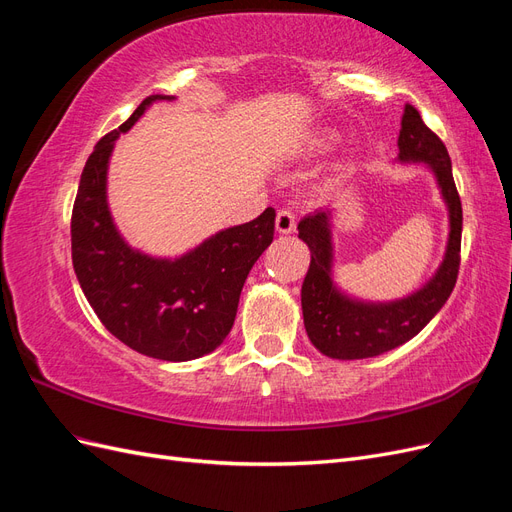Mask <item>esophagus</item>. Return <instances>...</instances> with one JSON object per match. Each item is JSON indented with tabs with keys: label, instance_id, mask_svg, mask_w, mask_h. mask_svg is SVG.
Returning <instances> with one entry per match:
<instances>
[{
	"label": "esophagus",
	"instance_id": "obj_1",
	"mask_svg": "<svg viewBox=\"0 0 512 512\" xmlns=\"http://www.w3.org/2000/svg\"><path fill=\"white\" fill-rule=\"evenodd\" d=\"M297 228V218H294V213L290 209H280L275 215V230L280 232V235H290Z\"/></svg>",
	"mask_w": 512,
	"mask_h": 512
}]
</instances>
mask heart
I'll return each mask as SVG.
<instances>
[{"mask_svg": "<svg viewBox=\"0 0 512 512\" xmlns=\"http://www.w3.org/2000/svg\"><path fill=\"white\" fill-rule=\"evenodd\" d=\"M320 145H322V143H320Z\"/></svg>", "mask_w": 512, "mask_h": 512, "instance_id": "heart-1", "label": "heart"}]
</instances>
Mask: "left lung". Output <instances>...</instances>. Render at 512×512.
I'll return each instance as SVG.
<instances>
[{
    "instance_id": "1",
    "label": "left lung",
    "mask_w": 512,
    "mask_h": 512,
    "mask_svg": "<svg viewBox=\"0 0 512 512\" xmlns=\"http://www.w3.org/2000/svg\"><path fill=\"white\" fill-rule=\"evenodd\" d=\"M399 162H421L431 168L448 209L446 254L431 280L410 297L371 303L348 297L333 282V241L331 209H318L299 222V239L312 252L307 275L301 288V307L307 337L331 359H369L389 352L421 333L436 316L457 282L461 252V200L455 188L448 151L433 134L412 104H406L397 138Z\"/></svg>"
}]
</instances>
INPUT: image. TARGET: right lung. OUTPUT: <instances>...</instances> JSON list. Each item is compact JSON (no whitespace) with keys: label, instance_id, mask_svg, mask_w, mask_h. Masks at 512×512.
<instances>
[{"label":"right lung","instance_id":"obj_1","mask_svg":"<svg viewBox=\"0 0 512 512\" xmlns=\"http://www.w3.org/2000/svg\"><path fill=\"white\" fill-rule=\"evenodd\" d=\"M158 100L173 96L145 98L91 151L72 209V265L89 305L119 342L181 363L213 352L230 333L247 275L273 241L275 209L215 232L179 258H153L123 241L106 200L108 160L119 134Z\"/></svg>","mask_w":512,"mask_h":512}]
</instances>
